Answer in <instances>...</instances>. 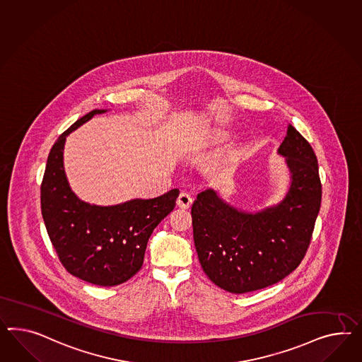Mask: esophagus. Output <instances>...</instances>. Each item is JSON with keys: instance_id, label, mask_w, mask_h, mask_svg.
<instances>
[{"instance_id": "34e87169", "label": "esophagus", "mask_w": 362, "mask_h": 362, "mask_svg": "<svg viewBox=\"0 0 362 362\" xmlns=\"http://www.w3.org/2000/svg\"><path fill=\"white\" fill-rule=\"evenodd\" d=\"M192 202H194L192 196L187 194V192H182L179 197H177V200H176V204H177V206L183 208V209H187L188 206L192 204Z\"/></svg>"}]
</instances>
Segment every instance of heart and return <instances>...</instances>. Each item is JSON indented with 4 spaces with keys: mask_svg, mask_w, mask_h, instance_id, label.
I'll return each instance as SVG.
<instances>
[{
    "mask_svg": "<svg viewBox=\"0 0 362 362\" xmlns=\"http://www.w3.org/2000/svg\"><path fill=\"white\" fill-rule=\"evenodd\" d=\"M228 136L223 133V132H211V133H206L200 138V142L204 145H214V144H220L224 142Z\"/></svg>",
    "mask_w": 362,
    "mask_h": 362,
    "instance_id": "heart-1",
    "label": "heart"
}]
</instances>
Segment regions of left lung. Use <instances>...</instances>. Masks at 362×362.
<instances>
[{
	"label": "left lung",
	"mask_w": 362,
	"mask_h": 362,
	"mask_svg": "<svg viewBox=\"0 0 362 362\" xmlns=\"http://www.w3.org/2000/svg\"><path fill=\"white\" fill-rule=\"evenodd\" d=\"M290 171V187L275 206L247 212L208 188L191 215L194 241L206 276L232 293L261 290L282 281L302 262L322 204L317 159L293 127L278 148Z\"/></svg>",
	"instance_id": "obj_1"
}]
</instances>
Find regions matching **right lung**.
Segmentation results:
<instances>
[{
  "label": "right lung",
  "instance_id": "1",
  "mask_svg": "<svg viewBox=\"0 0 362 362\" xmlns=\"http://www.w3.org/2000/svg\"><path fill=\"white\" fill-rule=\"evenodd\" d=\"M107 109H93L67 129L49 151L40 186L42 216L66 270L98 286H117L139 272L147 241L175 206L179 189L154 199H132L116 206L80 200L69 187L63 150L69 133Z\"/></svg>",
  "mask_w": 362,
  "mask_h": 362
}]
</instances>
